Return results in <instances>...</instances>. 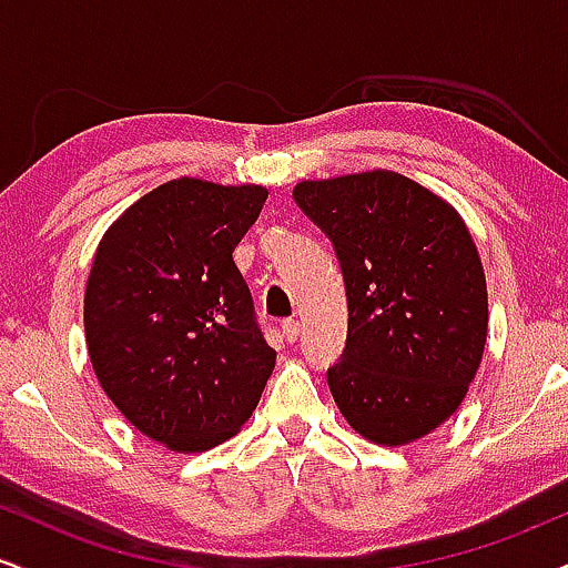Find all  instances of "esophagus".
<instances>
[{"instance_id": "34e87169", "label": "esophagus", "mask_w": 568, "mask_h": 568, "mask_svg": "<svg viewBox=\"0 0 568 568\" xmlns=\"http://www.w3.org/2000/svg\"><path fill=\"white\" fill-rule=\"evenodd\" d=\"M298 334H302V323L293 321V317H288V321H283V336L288 338V342H296Z\"/></svg>"}]
</instances>
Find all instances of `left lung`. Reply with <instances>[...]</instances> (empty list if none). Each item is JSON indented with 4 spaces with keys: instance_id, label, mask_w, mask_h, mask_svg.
<instances>
[{
    "instance_id": "1",
    "label": "left lung",
    "mask_w": 568,
    "mask_h": 568,
    "mask_svg": "<svg viewBox=\"0 0 568 568\" xmlns=\"http://www.w3.org/2000/svg\"><path fill=\"white\" fill-rule=\"evenodd\" d=\"M293 200L336 247L347 347L328 387L355 433L406 446L465 400L484 357L488 293L467 224L395 171L302 181Z\"/></svg>"
}]
</instances>
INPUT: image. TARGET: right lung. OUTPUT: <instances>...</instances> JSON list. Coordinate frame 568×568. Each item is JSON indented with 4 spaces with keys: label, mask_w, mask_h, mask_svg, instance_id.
Segmentation results:
<instances>
[{
    "label": "right lung",
    "mask_w": 568,
    "mask_h": 568,
    "mask_svg": "<svg viewBox=\"0 0 568 568\" xmlns=\"http://www.w3.org/2000/svg\"><path fill=\"white\" fill-rule=\"evenodd\" d=\"M266 194L173 179L135 200L95 247L84 288L90 363L130 425L171 452L237 435L275 368L232 258Z\"/></svg>",
    "instance_id": "add662e5"
}]
</instances>
